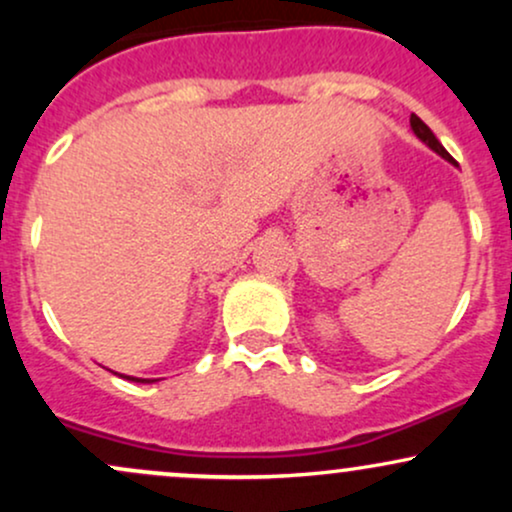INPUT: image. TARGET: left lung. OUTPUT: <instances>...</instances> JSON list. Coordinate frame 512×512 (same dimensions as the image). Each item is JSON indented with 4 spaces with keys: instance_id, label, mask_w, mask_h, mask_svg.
I'll list each match as a JSON object with an SVG mask.
<instances>
[{
    "instance_id": "obj_1",
    "label": "left lung",
    "mask_w": 512,
    "mask_h": 512,
    "mask_svg": "<svg viewBox=\"0 0 512 512\" xmlns=\"http://www.w3.org/2000/svg\"><path fill=\"white\" fill-rule=\"evenodd\" d=\"M409 125H411V129H414V134L421 139V142H426L428 146H431L433 151H436V154H440L443 158H448L450 163H455V161H452V156L448 154V151L443 149V144H440L438 139H436V134H433L431 129H428V125H426L424 120H421V117L411 115V117H409Z\"/></svg>"
}]
</instances>
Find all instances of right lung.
<instances>
[{"label":"right lung","instance_id":"obj_1","mask_svg":"<svg viewBox=\"0 0 512 512\" xmlns=\"http://www.w3.org/2000/svg\"><path fill=\"white\" fill-rule=\"evenodd\" d=\"M127 380H137V383H154V380H144V378H129V375H127Z\"/></svg>","mask_w":512,"mask_h":512}]
</instances>
